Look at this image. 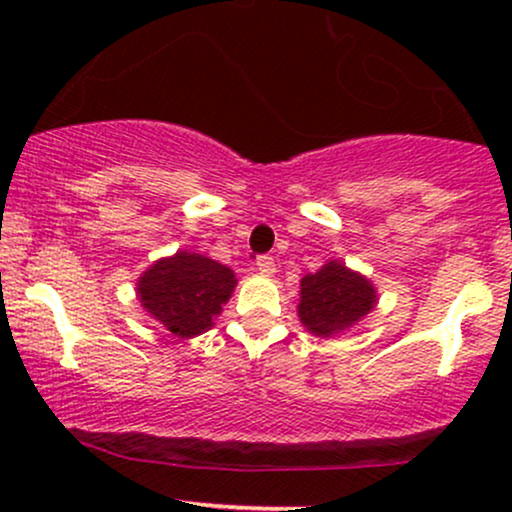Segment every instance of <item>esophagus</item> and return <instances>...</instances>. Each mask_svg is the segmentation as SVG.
<instances>
[{
    "instance_id": "esophagus-1",
    "label": "esophagus",
    "mask_w": 512,
    "mask_h": 512,
    "mask_svg": "<svg viewBox=\"0 0 512 512\" xmlns=\"http://www.w3.org/2000/svg\"><path fill=\"white\" fill-rule=\"evenodd\" d=\"M257 269H260L262 274H274V272H276L274 257H269V255H260V257H257Z\"/></svg>"
}]
</instances>
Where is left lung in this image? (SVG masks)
Returning a JSON list of instances; mask_svg holds the SVG:
<instances>
[{"instance_id":"obj_1","label":"left lung","mask_w":512,"mask_h":512,"mask_svg":"<svg viewBox=\"0 0 512 512\" xmlns=\"http://www.w3.org/2000/svg\"><path fill=\"white\" fill-rule=\"evenodd\" d=\"M375 305V291L361 274L330 262L301 281L298 315L308 332L330 337L361 320Z\"/></svg>"}]
</instances>
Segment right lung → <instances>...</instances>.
I'll use <instances>...</instances> for the list:
<instances>
[{
    "label": "right lung",
    "mask_w": 512,
    "mask_h": 512,
    "mask_svg": "<svg viewBox=\"0 0 512 512\" xmlns=\"http://www.w3.org/2000/svg\"><path fill=\"white\" fill-rule=\"evenodd\" d=\"M236 276L226 264L204 255L175 252L156 262L139 279V301L170 332L187 339L214 325L221 305L228 301Z\"/></svg>",
    "instance_id": "obj_1"
}]
</instances>
